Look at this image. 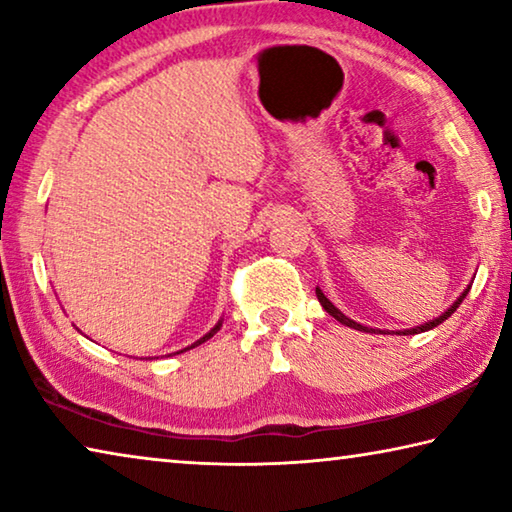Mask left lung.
<instances>
[{
  "mask_svg": "<svg viewBox=\"0 0 512 512\" xmlns=\"http://www.w3.org/2000/svg\"><path fill=\"white\" fill-rule=\"evenodd\" d=\"M467 291H470V287H467L463 293H461V296H458L456 298V302H454V305L452 307H449L447 311H445V314H440L438 318H433V320H429V323H424V325H418V327H411V329H404V332H397V334H420V332H427V329H433V327H438L440 323H443V320H447L449 316H452L454 314V311L458 309V305H461V302H463V298L467 296ZM316 296H318V302H320V305H323V309L327 311V314L329 316H334L336 320H339V323H343V325H348V327H352V329H359V332H368V334H377L379 332V329H372V327H366V325H359L357 323V320H352V318H348V316H345L343 314V311H339V309H336L334 305H332V302H329L327 298H325V293L323 291H320L318 287H316Z\"/></svg>",
  "mask_w": 512,
  "mask_h": 512,
  "instance_id": "left-lung-1",
  "label": "left lung"
}]
</instances>
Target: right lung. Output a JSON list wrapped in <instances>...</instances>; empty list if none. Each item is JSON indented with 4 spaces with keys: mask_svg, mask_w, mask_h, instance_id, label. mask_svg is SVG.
Returning <instances> with one entry per match:
<instances>
[{
    "mask_svg": "<svg viewBox=\"0 0 512 512\" xmlns=\"http://www.w3.org/2000/svg\"><path fill=\"white\" fill-rule=\"evenodd\" d=\"M221 323H223V320H219V323H216L212 329H210V332H207L205 336H203V339H198L196 343H192V345H189V348H196V345H201V343H205L207 339H212V336L216 334V332H219V329H221ZM189 348H185V350H189ZM185 350H180V352H185Z\"/></svg>",
    "mask_w": 512,
    "mask_h": 512,
    "instance_id": "add662e5",
    "label": "right lung"
}]
</instances>
